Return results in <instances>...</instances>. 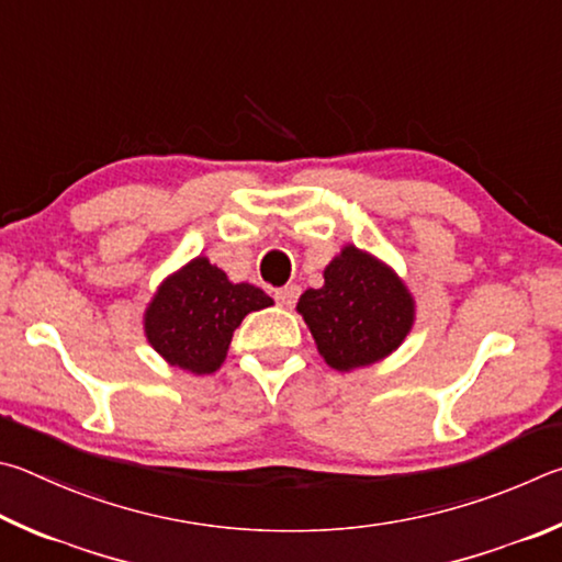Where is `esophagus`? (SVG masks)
Returning <instances> with one entry per match:
<instances>
[{
    "label": "esophagus",
    "instance_id": "34e87169",
    "mask_svg": "<svg viewBox=\"0 0 562 562\" xmlns=\"http://www.w3.org/2000/svg\"><path fill=\"white\" fill-rule=\"evenodd\" d=\"M299 293H301V289L296 286V283H289V286L276 289L273 299H276V303H279V306L293 308V306H296V301H299Z\"/></svg>",
    "mask_w": 562,
    "mask_h": 562
}]
</instances>
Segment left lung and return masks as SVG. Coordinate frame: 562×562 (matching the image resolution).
Instances as JSON below:
<instances>
[{"instance_id": "1", "label": "left lung", "mask_w": 562, "mask_h": 562, "mask_svg": "<svg viewBox=\"0 0 562 562\" xmlns=\"http://www.w3.org/2000/svg\"><path fill=\"white\" fill-rule=\"evenodd\" d=\"M323 279L321 289L303 293L296 311L330 368H366L402 346L415 323V301L390 266L346 246Z\"/></svg>"}]
</instances>
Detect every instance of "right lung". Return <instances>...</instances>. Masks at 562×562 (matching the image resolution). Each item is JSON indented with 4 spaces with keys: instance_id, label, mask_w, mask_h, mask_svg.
Instances as JSON below:
<instances>
[{
    "instance_id": "right-lung-1",
    "label": "right lung",
    "mask_w": 562,
    "mask_h": 562,
    "mask_svg": "<svg viewBox=\"0 0 562 562\" xmlns=\"http://www.w3.org/2000/svg\"><path fill=\"white\" fill-rule=\"evenodd\" d=\"M251 283H232L204 256L162 281L145 311V336L175 368L210 375L222 366L246 313L271 306Z\"/></svg>"
}]
</instances>
